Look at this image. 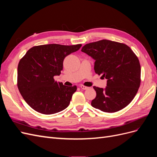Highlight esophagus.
<instances>
[{
	"label": "esophagus",
	"mask_w": 157,
	"mask_h": 157,
	"mask_svg": "<svg viewBox=\"0 0 157 157\" xmlns=\"http://www.w3.org/2000/svg\"><path fill=\"white\" fill-rule=\"evenodd\" d=\"M80 88H82V90H86V89H88V86H84V85H80Z\"/></svg>",
	"instance_id": "esophagus-1"
}]
</instances>
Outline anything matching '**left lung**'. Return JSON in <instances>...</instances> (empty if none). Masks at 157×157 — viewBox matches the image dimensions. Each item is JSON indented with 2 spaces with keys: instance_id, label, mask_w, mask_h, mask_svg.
<instances>
[{
  "instance_id": "obj_1",
  "label": "left lung",
  "mask_w": 157,
  "mask_h": 157,
  "mask_svg": "<svg viewBox=\"0 0 157 157\" xmlns=\"http://www.w3.org/2000/svg\"><path fill=\"white\" fill-rule=\"evenodd\" d=\"M81 51L94 59L95 73L107 80L105 89L94 86L96 97L92 106L107 113L126 107L141 83V66L134 52L125 44L109 40L86 44Z\"/></svg>"
}]
</instances>
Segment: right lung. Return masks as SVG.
<instances>
[{
    "instance_id": "1",
    "label": "right lung",
    "mask_w": 157,
    "mask_h": 157,
    "mask_svg": "<svg viewBox=\"0 0 157 157\" xmlns=\"http://www.w3.org/2000/svg\"><path fill=\"white\" fill-rule=\"evenodd\" d=\"M82 44H51L32 47L20 59L17 85L23 98L35 111L51 115L67 108L77 86H67L54 80L63 70L66 56Z\"/></svg>"
}]
</instances>
